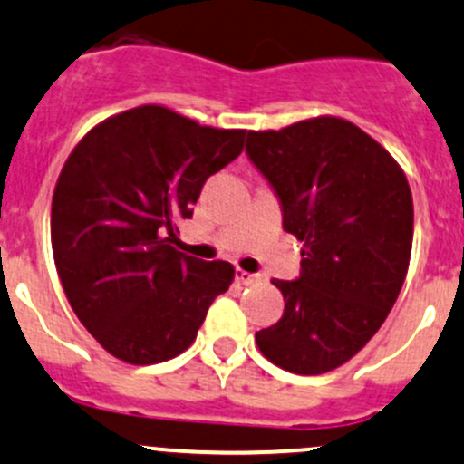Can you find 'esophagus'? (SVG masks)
<instances>
[{
	"mask_svg": "<svg viewBox=\"0 0 464 464\" xmlns=\"http://www.w3.org/2000/svg\"><path fill=\"white\" fill-rule=\"evenodd\" d=\"M236 280L240 282V285H245V286H251V285H257V282H260L262 277H260V276H256V273H248V271L236 269Z\"/></svg>",
	"mask_w": 464,
	"mask_h": 464,
	"instance_id": "34e87169",
	"label": "esophagus"
}]
</instances>
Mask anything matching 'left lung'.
Instances as JSON below:
<instances>
[{
    "label": "left lung",
    "mask_w": 464,
    "mask_h": 464,
    "mask_svg": "<svg viewBox=\"0 0 464 464\" xmlns=\"http://www.w3.org/2000/svg\"><path fill=\"white\" fill-rule=\"evenodd\" d=\"M246 155L276 193L285 231L304 242L300 276L273 280L286 302L282 320L256 343L291 373L331 372L373 338L402 289L409 182L382 146L340 117L248 130Z\"/></svg>",
    "instance_id": "8db88e82"
}]
</instances>
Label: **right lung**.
<instances>
[{
  "mask_svg": "<svg viewBox=\"0 0 464 464\" xmlns=\"http://www.w3.org/2000/svg\"><path fill=\"white\" fill-rule=\"evenodd\" d=\"M245 138L149 104L97 124L68 155L53 193V256L72 311L111 355L175 358L228 289L233 266L178 251L175 222L193 216L204 182Z\"/></svg>",
  "mask_w": 464,
  "mask_h": 464,
  "instance_id": "right-lung-1",
  "label": "right lung"
}]
</instances>
